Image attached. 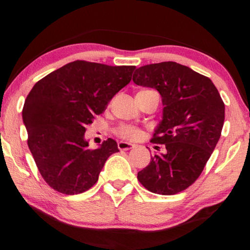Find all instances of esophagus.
Wrapping results in <instances>:
<instances>
[{"instance_id":"34e87169","label":"esophagus","mask_w":250,"mask_h":250,"mask_svg":"<svg viewBox=\"0 0 250 250\" xmlns=\"http://www.w3.org/2000/svg\"><path fill=\"white\" fill-rule=\"evenodd\" d=\"M134 145H132V143H128V142H125V141H121L118 142V149L119 150H129V149H133L134 148Z\"/></svg>"}]
</instances>
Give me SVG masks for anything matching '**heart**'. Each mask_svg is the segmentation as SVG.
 <instances>
[{
  "mask_svg": "<svg viewBox=\"0 0 250 250\" xmlns=\"http://www.w3.org/2000/svg\"><path fill=\"white\" fill-rule=\"evenodd\" d=\"M118 135L127 140H138L142 135V131L131 125H123L118 128Z\"/></svg>",
  "mask_w": 250,
  "mask_h": 250,
  "instance_id": "obj_1",
  "label": "heart"
}]
</instances>
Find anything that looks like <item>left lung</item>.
Listing matches in <instances>:
<instances>
[{"label":"left lung","instance_id":"8db88e82","mask_svg":"<svg viewBox=\"0 0 250 250\" xmlns=\"http://www.w3.org/2000/svg\"><path fill=\"white\" fill-rule=\"evenodd\" d=\"M133 82L156 88L164 105L151 142L164 145L165 151L151 157L138 180L150 192L176 194L194 183L213 153L224 124V102L209 78L173 61L138 68Z\"/></svg>","mask_w":250,"mask_h":250}]
</instances>
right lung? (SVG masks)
Instances as JSON below:
<instances>
[{
  "label": "right lung",
  "instance_id": "obj_1",
  "mask_svg": "<svg viewBox=\"0 0 250 250\" xmlns=\"http://www.w3.org/2000/svg\"><path fill=\"white\" fill-rule=\"evenodd\" d=\"M135 66L76 60L34 85L22 109L28 148L41 175L63 194H78L97 183L105 160L118 152L112 139L88 148L85 126L102 114L132 80Z\"/></svg>",
  "mask_w": 250,
  "mask_h": 250
}]
</instances>
